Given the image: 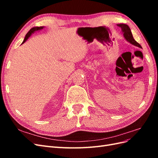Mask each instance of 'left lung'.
<instances>
[{
	"label": "left lung",
	"mask_w": 158,
	"mask_h": 158,
	"mask_svg": "<svg viewBox=\"0 0 158 158\" xmlns=\"http://www.w3.org/2000/svg\"><path fill=\"white\" fill-rule=\"evenodd\" d=\"M117 26L121 28L123 33V35H124V37L125 38V40L127 41H128L129 43H131V44H132L134 45L140 47V48H142L141 45L139 44H138V42H136L135 40V39H134V38H133L131 30L130 27H128V25L124 24V23H120V24H117Z\"/></svg>",
	"instance_id": "8db88e82"
}]
</instances>
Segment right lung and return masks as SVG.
<instances>
[{
    "label": "right lung",
    "mask_w": 158,
    "mask_h": 158,
    "mask_svg": "<svg viewBox=\"0 0 158 158\" xmlns=\"http://www.w3.org/2000/svg\"><path fill=\"white\" fill-rule=\"evenodd\" d=\"M43 28H44V27H43V26H41V27H32L31 29L29 31H28L27 34L26 35V37H25V38H24V40H23V41L22 42V44H23V43L26 42V40L28 39V38L30 37V36L31 35V33H33V32H35V31H38V30H42Z\"/></svg>",
    "instance_id": "right-lung-1"
}]
</instances>
